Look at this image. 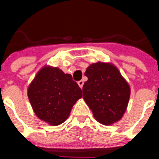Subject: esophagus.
<instances>
[{
  "instance_id": "obj_1",
  "label": "esophagus",
  "mask_w": 159,
  "mask_h": 159,
  "mask_svg": "<svg viewBox=\"0 0 159 159\" xmlns=\"http://www.w3.org/2000/svg\"><path fill=\"white\" fill-rule=\"evenodd\" d=\"M78 85H79V86H80V88H82L83 86H84V81H83V80H80V81H79V82H78Z\"/></svg>"
}]
</instances>
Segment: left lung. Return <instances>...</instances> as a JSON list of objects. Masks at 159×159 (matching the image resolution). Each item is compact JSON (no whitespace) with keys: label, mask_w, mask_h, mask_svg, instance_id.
<instances>
[{"label":"left lung","mask_w":159,"mask_h":159,"mask_svg":"<svg viewBox=\"0 0 159 159\" xmlns=\"http://www.w3.org/2000/svg\"><path fill=\"white\" fill-rule=\"evenodd\" d=\"M88 80L83 87V98L95 119L103 125L121 119L130 95L128 83L115 65L98 62L87 68Z\"/></svg>","instance_id":"left-lung-1"}]
</instances>
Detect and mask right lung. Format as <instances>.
Here are the masks:
<instances>
[{
    "instance_id": "add662e5",
    "label": "right lung",
    "mask_w": 159,
    "mask_h": 159,
    "mask_svg": "<svg viewBox=\"0 0 159 159\" xmlns=\"http://www.w3.org/2000/svg\"><path fill=\"white\" fill-rule=\"evenodd\" d=\"M28 97L39 119L58 126L68 118L73 105L82 97V90L70 74L44 66L29 84Z\"/></svg>"
}]
</instances>
